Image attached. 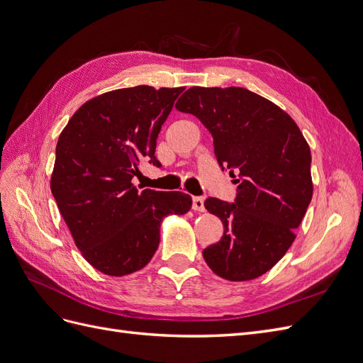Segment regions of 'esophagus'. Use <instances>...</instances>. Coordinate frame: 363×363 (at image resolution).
Listing matches in <instances>:
<instances>
[{
	"mask_svg": "<svg viewBox=\"0 0 363 363\" xmlns=\"http://www.w3.org/2000/svg\"><path fill=\"white\" fill-rule=\"evenodd\" d=\"M192 208L196 212H204V199H201V196H194L192 200Z\"/></svg>",
	"mask_w": 363,
	"mask_h": 363,
	"instance_id": "esophagus-1",
	"label": "esophagus"
}]
</instances>
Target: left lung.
Segmentation results:
<instances>
[{"label":"left lung","mask_w":363,"mask_h":363,"mask_svg":"<svg viewBox=\"0 0 363 363\" xmlns=\"http://www.w3.org/2000/svg\"><path fill=\"white\" fill-rule=\"evenodd\" d=\"M175 108L201 121L219 164L240 177L235 203H204L224 235L203 257L225 280L257 279L286 255L312 200L309 144L286 112L244 87L194 86Z\"/></svg>","instance_id":"left-lung-1"}]
</instances>
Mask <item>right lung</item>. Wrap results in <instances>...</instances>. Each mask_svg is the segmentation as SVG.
I'll return each mask as SVG.
<instances>
[{
  "label": "right lung",
  "mask_w": 363,
  "mask_h": 363,
  "mask_svg": "<svg viewBox=\"0 0 363 363\" xmlns=\"http://www.w3.org/2000/svg\"><path fill=\"white\" fill-rule=\"evenodd\" d=\"M184 87L135 86L86 101L62 130L51 192L83 257L106 276L144 268L168 215L189 212L183 192L139 191L140 160L155 157L162 124Z\"/></svg>",
  "instance_id": "add662e5"
}]
</instances>
